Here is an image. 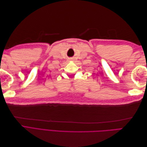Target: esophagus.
<instances>
[{"label":"esophagus","instance_id":"34e87169","mask_svg":"<svg viewBox=\"0 0 147 147\" xmlns=\"http://www.w3.org/2000/svg\"><path fill=\"white\" fill-rule=\"evenodd\" d=\"M70 60H72V59H70Z\"/></svg>","mask_w":147,"mask_h":147}]
</instances>
